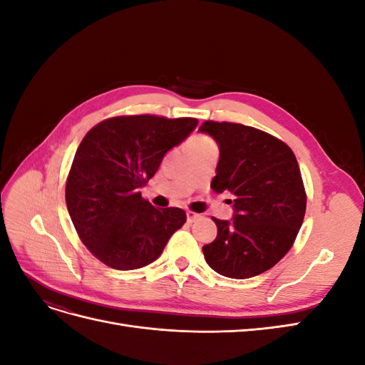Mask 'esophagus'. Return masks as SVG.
<instances>
[{
    "label": "esophagus",
    "mask_w": 365,
    "mask_h": 365,
    "mask_svg": "<svg viewBox=\"0 0 365 365\" xmlns=\"http://www.w3.org/2000/svg\"><path fill=\"white\" fill-rule=\"evenodd\" d=\"M201 217V215H197L195 212H187V222H195V220H197Z\"/></svg>",
    "instance_id": "34e87169"
}]
</instances>
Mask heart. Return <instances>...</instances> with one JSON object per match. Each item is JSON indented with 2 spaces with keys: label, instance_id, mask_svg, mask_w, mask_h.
Returning a JSON list of instances; mask_svg holds the SVG:
<instances>
[{
  "label": "heart",
  "instance_id": "b5f03b06",
  "mask_svg": "<svg viewBox=\"0 0 365 365\" xmlns=\"http://www.w3.org/2000/svg\"><path fill=\"white\" fill-rule=\"evenodd\" d=\"M215 145V143L210 140L207 135H195L190 140V149H196V148H204V146H210Z\"/></svg>",
  "mask_w": 365,
  "mask_h": 365
}]
</instances>
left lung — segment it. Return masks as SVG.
<instances>
[{
  "label": "left lung",
  "instance_id": "8db88e82",
  "mask_svg": "<svg viewBox=\"0 0 365 365\" xmlns=\"http://www.w3.org/2000/svg\"><path fill=\"white\" fill-rule=\"evenodd\" d=\"M219 146L212 189L233 195L231 220L213 217L217 236L204 245L208 267L230 279L271 269L294 244L306 212V192L288 145L260 129L204 121L200 128Z\"/></svg>",
  "mask_w": 365,
  "mask_h": 365
}]
</instances>
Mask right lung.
<instances>
[{
	"mask_svg": "<svg viewBox=\"0 0 365 365\" xmlns=\"http://www.w3.org/2000/svg\"><path fill=\"white\" fill-rule=\"evenodd\" d=\"M190 117L120 115L106 118L83 137L65 187V201L83 245L109 268L129 271L157 260L185 222L176 207L155 208L138 189L165 152L196 128Z\"/></svg>",
	"mask_w": 365,
	"mask_h": 365,
	"instance_id": "obj_1",
	"label": "right lung"
}]
</instances>
